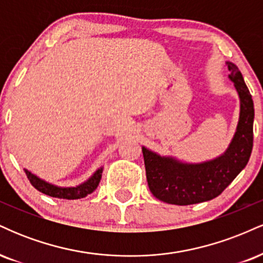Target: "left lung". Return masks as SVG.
<instances>
[{"mask_svg": "<svg viewBox=\"0 0 263 263\" xmlns=\"http://www.w3.org/2000/svg\"><path fill=\"white\" fill-rule=\"evenodd\" d=\"M226 65L240 98V117L234 138L224 155L193 164L173 157H162L142 147L151 193L164 203L190 205L211 200L224 192L249 162L255 119L252 96L237 66L230 62Z\"/></svg>", "mask_w": 263, "mask_h": 263, "instance_id": "1", "label": "left lung"}]
</instances>
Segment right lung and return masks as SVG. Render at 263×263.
Instances as JSON below:
<instances>
[{"label": "right lung", "mask_w": 263, "mask_h": 263, "mask_svg": "<svg viewBox=\"0 0 263 263\" xmlns=\"http://www.w3.org/2000/svg\"><path fill=\"white\" fill-rule=\"evenodd\" d=\"M25 172L32 185L39 190V192L43 193V194L49 195V197L53 198L69 199V200H71V199L85 198L87 194H91L93 190L98 188L102 176V167L99 168L86 182H84L78 186H70V188H62V186L53 185V184L47 183L45 180H42L41 178L32 174L29 171L25 170Z\"/></svg>", "instance_id": "right-lung-1"}]
</instances>
